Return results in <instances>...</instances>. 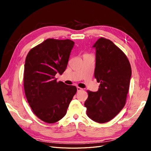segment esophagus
<instances>
[{"label": "esophagus", "instance_id": "1", "mask_svg": "<svg viewBox=\"0 0 151 151\" xmlns=\"http://www.w3.org/2000/svg\"><path fill=\"white\" fill-rule=\"evenodd\" d=\"M77 92H80V91H83V89H82V88H79V87H77Z\"/></svg>", "mask_w": 151, "mask_h": 151}]
</instances>
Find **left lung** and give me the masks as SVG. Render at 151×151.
<instances>
[{
    "label": "left lung",
    "mask_w": 151,
    "mask_h": 151,
    "mask_svg": "<svg viewBox=\"0 0 151 151\" xmlns=\"http://www.w3.org/2000/svg\"><path fill=\"white\" fill-rule=\"evenodd\" d=\"M96 48L94 77L100 83L96 92L88 91L84 103L87 115L100 123L115 118L124 107L132 76L126 55L111 40L100 38Z\"/></svg>",
    "instance_id": "obj_1"
}]
</instances>
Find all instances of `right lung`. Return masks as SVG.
Instances as JSON below:
<instances>
[{"label":"right lung","mask_w":151,"mask_h":151,"mask_svg":"<svg viewBox=\"0 0 151 151\" xmlns=\"http://www.w3.org/2000/svg\"><path fill=\"white\" fill-rule=\"evenodd\" d=\"M74 42L70 40L48 38L32 48L26 58L24 71L25 95L35 115L48 123L64 116L77 88L55 75L66 69Z\"/></svg>","instance_id":"1"}]
</instances>
